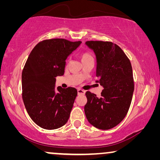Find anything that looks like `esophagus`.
<instances>
[{"label": "esophagus", "instance_id": "obj_1", "mask_svg": "<svg viewBox=\"0 0 160 160\" xmlns=\"http://www.w3.org/2000/svg\"><path fill=\"white\" fill-rule=\"evenodd\" d=\"M78 95H84L85 94V91L83 90V89H78Z\"/></svg>", "mask_w": 160, "mask_h": 160}]
</instances>
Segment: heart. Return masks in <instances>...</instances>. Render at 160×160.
<instances>
[{"label": "heart", "instance_id": "obj_1", "mask_svg": "<svg viewBox=\"0 0 160 160\" xmlns=\"http://www.w3.org/2000/svg\"><path fill=\"white\" fill-rule=\"evenodd\" d=\"M92 58V57L91 54L88 53V52H84V53H83L82 54V56H81L82 60H86V59H88V58Z\"/></svg>", "mask_w": 160, "mask_h": 160}]
</instances>
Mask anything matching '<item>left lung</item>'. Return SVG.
I'll return each mask as SVG.
<instances>
[{
	"mask_svg": "<svg viewBox=\"0 0 160 160\" xmlns=\"http://www.w3.org/2000/svg\"><path fill=\"white\" fill-rule=\"evenodd\" d=\"M96 56V76L103 87L101 96L87 92L85 115L92 125L109 130L119 124L130 108L134 92L130 61L119 46L109 41L85 43Z\"/></svg>",
	"mask_w": 160,
	"mask_h": 160,
	"instance_id": "obj_1",
	"label": "left lung"
}]
</instances>
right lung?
Segmentation results:
<instances>
[{
	"instance_id": "add662e5",
	"label": "right lung",
	"mask_w": 160,
	"mask_h": 160,
	"mask_svg": "<svg viewBox=\"0 0 160 160\" xmlns=\"http://www.w3.org/2000/svg\"><path fill=\"white\" fill-rule=\"evenodd\" d=\"M81 43L63 38L44 40L28 56L22 73V99L30 117L41 128H60L69 119L77 90L55 89L56 77L64 74L65 60Z\"/></svg>"
}]
</instances>
